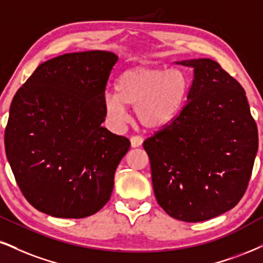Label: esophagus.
Wrapping results in <instances>:
<instances>
[{
    "instance_id": "esophagus-1",
    "label": "esophagus",
    "mask_w": 263,
    "mask_h": 263,
    "mask_svg": "<svg viewBox=\"0 0 263 263\" xmlns=\"http://www.w3.org/2000/svg\"><path fill=\"white\" fill-rule=\"evenodd\" d=\"M142 141H144V139H142V137H140V135H134V137H132V139H130L132 147L141 146Z\"/></svg>"
}]
</instances>
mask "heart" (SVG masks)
<instances>
[{
  "label": "heart",
  "instance_id": "heart-1",
  "mask_svg": "<svg viewBox=\"0 0 263 263\" xmlns=\"http://www.w3.org/2000/svg\"><path fill=\"white\" fill-rule=\"evenodd\" d=\"M187 90L189 80L183 70L134 67L117 79L116 93L106 95V111L116 121H123L125 105L133 106L142 125L161 128L179 115Z\"/></svg>",
  "mask_w": 263,
  "mask_h": 263
}]
</instances>
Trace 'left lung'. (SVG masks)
<instances>
[{
  "instance_id": "left-lung-1",
  "label": "left lung",
  "mask_w": 263,
  "mask_h": 263,
  "mask_svg": "<svg viewBox=\"0 0 263 263\" xmlns=\"http://www.w3.org/2000/svg\"><path fill=\"white\" fill-rule=\"evenodd\" d=\"M194 68L179 115L144 141L156 200L173 218L202 222L244 196L258 148L245 90L216 61L177 62Z\"/></svg>"
}]
</instances>
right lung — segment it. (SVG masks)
<instances>
[{
  "label": "right lung",
  "mask_w": 263,
  "mask_h": 263,
  "mask_svg": "<svg viewBox=\"0 0 263 263\" xmlns=\"http://www.w3.org/2000/svg\"><path fill=\"white\" fill-rule=\"evenodd\" d=\"M118 56L66 53L41 63L13 97L5 148L31 206L58 218H84L111 197L130 141L101 125Z\"/></svg>",
  "instance_id": "1"
}]
</instances>
